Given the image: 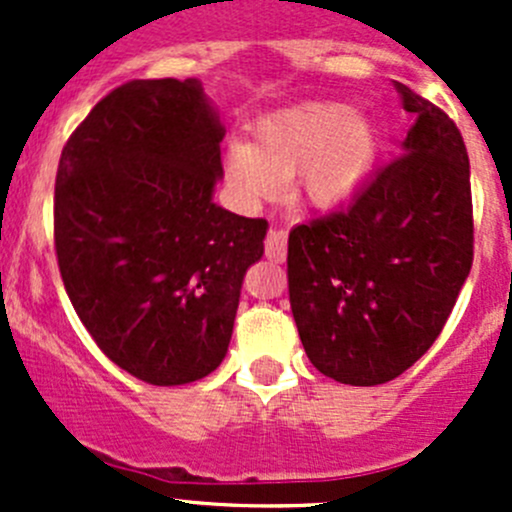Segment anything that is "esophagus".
I'll return each mask as SVG.
<instances>
[{
	"label": "esophagus",
	"mask_w": 512,
	"mask_h": 512,
	"mask_svg": "<svg viewBox=\"0 0 512 512\" xmlns=\"http://www.w3.org/2000/svg\"><path fill=\"white\" fill-rule=\"evenodd\" d=\"M265 255L267 260L272 262H282L287 255V232L285 230H270V235H267L265 240Z\"/></svg>",
	"instance_id": "esophagus-1"
}]
</instances>
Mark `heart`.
Masks as SVG:
<instances>
[{
    "instance_id": "obj_1",
    "label": "heart",
    "mask_w": 512,
    "mask_h": 512,
    "mask_svg": "<svg viewBox=\"0 0 512 512\" xmlns=\"http://www.w3.org/2000/svg\"><path fill=\"white\" fill-rule=\"evenodd\" d=\"M381 151L379 126L349 103L307 101L280 108L252 126V143L223 153V175L240 205L275 198L294 178L314 208H339L364 190Z\"/></svg>"
}]
</instances>
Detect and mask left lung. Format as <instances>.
I'll return each mask as SVG.
<instances>
[{"label": "left lung", "mask_w": 512, "mask_h": 512, "mask_svg": "<svg viewBox=\"0 0 512 512\" xmlns=\"http://www.w3.org/2000/svg\"><path fill=\"white\" fill-rule=\"evenodd\" d=\"M416 123L342 213L289 232V304L309 361L376 386L431 349L473 265L471 165L456 123L396 84Z\"/></svg>", "instance_id": "left-lung-1"}]
</instances>
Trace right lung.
Listing matches in <instances>:
<instances>
[{"label": "right lung", "mask_w": 512, "mask_h": 512, "mask_svg": "<svg viewBox=\"0 0 512 512\" xmlns=\"http://www.w3.org/2000/svg\"><path fill=\"white\" fill-rule=\"evenodd\" d=\"M225 126L198 79H138L96 103L61 151V280L103 354L180 386L225 359L267 220L213 203Z\"/></svg>", "instance_id": "right-lung-1"}]
</instances>
